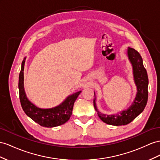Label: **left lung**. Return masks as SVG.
I'll return each instance as SVG.
<instances>
[{
    "mask_svg": "<svg viewBox=\"0 0 160 160\" xmlns=\"http://www.w3.org/2000/svg\"><path fill=\"white\" fill-rule=\"evenodd\" d=\"M128 55L133 67L134 82L137 87V94L132 105L126 110L116 115H105L98 111L94 99V107L100 119L105 123L113 126L126 125L134 120L144 110L148 99V76L143 66L140 54L132 48L128 47ZM95 96V93H94Z\"/></svg>",
    "mask_w": 160,
    "mask_h": 160,
    "instance_id": "left-lung-1",
    "label": "left lung"
}]
</instances>
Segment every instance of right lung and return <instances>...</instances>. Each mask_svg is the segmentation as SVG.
<instances>
[{
    "mask_svg": "<svg viewBox=\"0 0 160 160\" xmlns=\"http://www.w3.org/2000/svg\"><path fill=\"white\" fill-rule=\"evenodd\" d=\"M25 59L22 63L19 76V99L22 109L26 115L39 125L47 128L58 126L68 122L72 116L73 103L81 91L68 97L63 103L51 109H40L36 107L28 99L23 88V69Z\"/></svg>",
    "mask_w": 160,
    "mask_h": 160,
    "instance_id": "obj_1",
    "label": "right lung"
}]
</instances>
